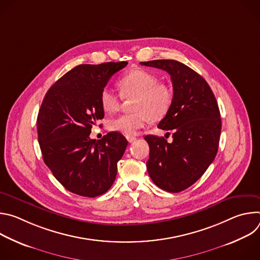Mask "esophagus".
<instances>
[{
  "instance_id": "34e87169",
  "label": "esophagus",
  "mask_w": 260,
  "mask_h": 260,
  "mask_svg": "<svg viewBox=\"0 0 260 260\" xmlns=\"http://www.w3.org/2000/svg\"><path fill=\"white\" fill-rule=\"evenodd\" d=\"M126 139H127V141H128L129 143L136 141V137H134V136H126Z\"/></svg>"
}]
</instances>
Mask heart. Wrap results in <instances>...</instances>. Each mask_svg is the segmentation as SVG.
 <instances>
[{"mask_svg": "<svg viewBox=\"0 0 260 260\" xmlns=\"http://www.w3.org/2000/svg\"><path fill=\"white\" fill-rule=\"evenodd\" d=\"M120 95L109 87L100 93V104L105 112L114 113L121 106L123 99L132 101L133 113L120 115L110 121V128L125 136H134L149 120L156 122L164 119L173 104L171 87L158 82L155 74L142 70H132L118 80Z\"/></svg>", "mask_w": 260, "mask_h": 260, "instance_id": "obj_1", "label": "heart"}]
</instances>
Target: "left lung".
I'll return each mask as SVG.
<instances>
[{
  "mask_svg": "<svg viewBox=\"0 0 260 260\" xmlns=\"http://www.w3.org/2000/svg\"><path fill=\"white\" fill-rule=\"evenodd\" d=\"M141 64L161 69L171 76L173 104L158 127L172 131L173 142L145 136L150 149L146 166L159 188L180 192L204 175L217 154L221 133L218 104L207 81L186 64L174 59Z\"/></svg>",
  "mask_w": 260,
  "mask_h": 260,
  "instance_id": "8db88e82",
  "label": "left lung"
}]
</instances>
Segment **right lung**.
Returning a JSON list of instances; mask_svg holds the SVG:
<instances>
[{
	"label": "right lung",
	"instance_id": "add662e5",
	"mask_svg": "<svg viewBox=\"0 0 260 260\" xmlns=\"http://www.w3.org/2000/svg\"><path fill=\"white\" fill-rule=\"evenodd\" d=\"M127 61L77 66L47 91L37 118L38 141L45 165L62 186L81 197L107 192L117 175L126 139L111 132L89 138L92 125L104 118L100 93Z\"/></svg>",
	"mask_w": 260,
	"mask_h": 260
}]
</instances>
